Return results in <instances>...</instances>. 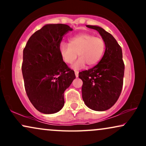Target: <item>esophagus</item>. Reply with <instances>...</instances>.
Returning a JSON list of instances; mask_svg holds the SVG:
<instances>
[{"label": "esophagus", "mask_w": 146, "mask_h": 146, "mask_svg": "<svg viewBox=\"0 0 146 146\" xmlns=\"http://www.w3.org/2000/svg\"><path fill=\"white\" fill-rule=\"evenodd\" d=\"M75 75L76 78H78V75H79V72L78 71H75Z\"/></svg>", "instance_id": "34e87169"}]
</instances>
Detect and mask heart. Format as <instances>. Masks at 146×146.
<instances>
[{
    "label": "heart",
    "instance_id": "1",
    "mask_svg": "<svg viewBox=\"0 0 146 146\" xmlns=\"http://www.w3.org/2000/svg\"><path fill=\"white\" fill-rule=\"evenodd\" d=\"M106 50V42L102 38L90 34L83 33L70 39L68 45L62 43L60 52L62 58L67 64H71L78 57L79 59L72 65L74 69H80L96 65L102 60Z\"/></svg>",
    "mask_w": 146,
    "mask_h": 146
}]
</instances>
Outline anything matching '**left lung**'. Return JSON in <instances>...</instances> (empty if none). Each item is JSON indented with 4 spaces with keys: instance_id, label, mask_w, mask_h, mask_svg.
<instances>
[{
    "instance_id": "left-lung-1",
    "label": "left lung",
    "mask_w": 146,
    "mask_h": 146,
    "mask_svg": "<svg viewBox=\"0 0 146 146\" xmlns=\"http://www.w3.org/2000/svg\"><path fill=\"white\" fill-rule=\"evenodd\" d=\"M86 27L101 35L106 42V50L96 66L79 73V78L83 82L82 99L90 109L104 111L116 103L121 94L124 75L122 50L115 38L103 28L93 25Z\"/></svg>"
}]
</instances>
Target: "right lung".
Masks as SVG:
<instances>
[{"label":"right lung","instance_id":"1","mask_svg":"<svg viewBox=\"0 0 146 146\" xmlns=\"http://www.w3.org/2000/svg\"><path fill=\"white\" fill-rule=\"evenodd\" d=\"M73 29L48 24L29 38L23 50L22 73L29 100L39 112L53 114L64 104V92L75 78L60 52L63 36Z\"/></svg>","mask_w":146,"mask_h":146}]
</instances>
